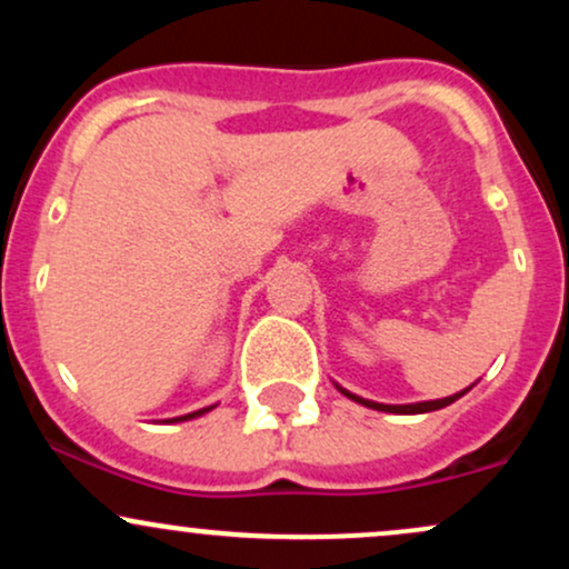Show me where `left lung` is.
<instances>
[{
  "label": "left lung",
  "mask_w": 569,
  "mask_h": 569,
  "mask_svg": "<svg viewBox=\"0 0 569 569\" xmlns=\"http://www.w3.org/2000/svg\"><path fill=\"white\" fill-rule=\"evenodd\" d=\"M339 390H342V388H339ZM468 390H471V388H468ZM468 390H462V393H455V396H447V398H439V401L403 403V407H390V403H375V401H367V398H358V396H352V393H348V390H342V393H345V396H350L352 401L363 403V407H369V409H377V411H393V415H422V411H436V409H443V407H449V403L457 401V398H460V396H466Z\"/></svg>",
  "instance_id": "1"
}]
</instances>
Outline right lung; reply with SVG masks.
<instances>
[{
	"label": "right lung",
	"instance_id": "obj_1",
	"mask_svg": "<svg viewBox=\"0 0 569 569\" xmlns=\"http://www.w3.org/2000/svg\"><path fill=\"white\" fill-rule=\"evenodd\" d=\"M202 411H208V409H200V411H192V415H184V417H179V420H192V417H198V415H202Z\"/></svg>",
	"mask_w": 569,
	"mask_h": 569
}]
</instances>
